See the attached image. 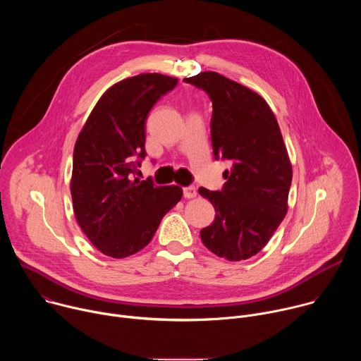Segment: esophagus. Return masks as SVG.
<instances>
[{
    "label": "esophagus",
    "mask_w": 361,
    "mask_h": 361,
    "mask_svg": "<svg viewBox=\"0 0 361 361\" xmlns=\"http://www.w3.org/2000/svg\"><path fill=\"white\" fill-rule=\"evenodd\" d=\"M183 192H184V197H185V198H194V197H197V188L192 187V185L184 187V188H183Z\"/></svg>",
    "instance_id": "1"
}]
</instances>
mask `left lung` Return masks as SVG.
<instances>
[{"label": "left lung", "mask_w": 361, "mask_h": 361, "mask_svg": "<svg viewBox=\"0 0 361 361\" xmlns=\"http://www.w3.org/2000/svg\"><path fill=\"white\" fill-rule=\"evenodd\" d=\"M184 81L212 98L214 156L231 161L221 191L198 188L216 210L201 241L228 262L247 260L270 241L288 210L293 167L277 118L260 94L219 73Z\"/></svg>", "instance_id": "obj_1"}]
</instances>
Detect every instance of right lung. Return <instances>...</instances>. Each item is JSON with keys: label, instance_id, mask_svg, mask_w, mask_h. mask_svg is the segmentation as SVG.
<instances>
[{"label": "right lung", "instance_id": "right-lung-1", "mask_svg": "<svg viewBox=\"0 0 361 361\" xmlns=\"http://www.w3.org/2000/svg\"><path fill=\"white\" fill-rule=\"evenodd\" d=\"M177 82L159 73L116 82L99 97L75 141L74 216L92 245L113 259L142 250L183 197L178 185L134 178L135 160L145 156V118Z\"/></svg>", "mask_w": 361, "mask_h": 361}]
</instances>
